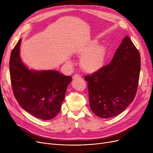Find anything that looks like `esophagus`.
<instances>
[{
    "instance_id": "esophagus-1",
    "label": "esophagus",
    "mask_w": 153,
    "mask_h": 153,
    "mask_svg": "<svg viewBox=\"0 0 153 153\" xmlns=\"http://www.w3.org/2000/svg\"><path fill=\"white\" fill-rule=\"evenodd\" d=\"M81 78V76L78 75V74H75V75L73 76V79H76V78Z\"/></svg>"
}]
</instances>
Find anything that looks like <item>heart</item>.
<instances>
[{
	"instance_id": "heart-1",
	"label": "heart",
	"mask_w": 153,
	"mask_h": 153,
	"mask_svg": "<svg viewBox=\"0 0 153 153\" xmlns=\"http://www.w3.org/2000/svg\"><path fill=\"white\" fill-rule=\"evenodd\" d=\"M78 54L82 57L80 61L82 68L88 73H94L102 68L105 62L106 48L98 45L96 41L78 50Z\"/></svg>"
}]
</instances>
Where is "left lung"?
<instances>
[{"label": "left lung", "mask_w": 153, "mask_h": 153, "mask_svg": "<svg viewBox=\"0 0 153 153\" xmlns=\"http://www.w3.org/2000/svg\"><path fill=\"white\" fill-rule=\"evenodd\" d=\"M140 71V53L127 36L109 64L84 76L93 113L110 118L123 112L135 98Z\"/></svg>", "instance_id": "left-lung-1"}]
</instances>
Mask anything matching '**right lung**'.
<instances>
[{"instance_id": "obj_1", "label": "right lung", "mask_w": 153, "mask_h": 153, "mask_svg": "<svg viewBox=\"0 0 153 153\" xmlns=\"http://www.w3.org/2000/svg\"><path fill=\"white\" fill-rule=\"evenodd\" d=\"M19 39L11 53L10 79L16 101L34 117L53 119L61 110L66 89L72 78L57 71L30 70L20 60Z\"/></svg>"}]
</instances>
